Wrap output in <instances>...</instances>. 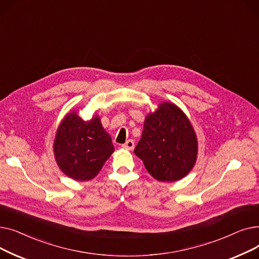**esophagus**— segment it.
Instances as JSON below:
<instances>
[{
  "instance_id": "esophagus-1",
  "label": "esophagus",
  "mask_w": 259,
  "mask_h": 259,
  "mask_svg": "<svg viewBox=\"0 0 259 259\" xmlns=\"http://www.w3.org/2000/svg\"><path fill=\"white\" fill-rule=\"evenodd\" d=\"M122 148L128 149V150H133L134 149V142L132 140H128L124 145H121Z\"/></svg>"
}]
</instances>
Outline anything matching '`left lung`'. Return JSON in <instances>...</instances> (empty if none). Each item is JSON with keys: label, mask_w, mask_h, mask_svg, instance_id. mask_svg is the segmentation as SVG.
I'll return each instance as SVG.
<instances>
[{"label": "left lung", "mask_w": 259, "mask_h": 259, "mask_svg": "<svg viewBox=\"0 0 259 259\" xmlns=\"http://www.w3.org/2000/svg\"><path fill=\"white\" fill-rule=\"evenodd\" d=\"M134 153L155 180L176 182L185 178L195 164L196 134L178 106L161 103L155 112L147 115Z\"/></svg>", "instance_id": "1"}]
</instances>
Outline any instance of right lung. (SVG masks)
Instances as JSON below:
<instances>
[{"mask_svg": "<svg viewBox=\"0 0 259 259\" xmlns=\"http://www.w3.org/2000/svg\"><path fill=\"white\" fill-rule=\"evenodd\" d=\"M53 151L58 166L67 176L86 182L98 175L114 147L98 115L85 121L76 112H70L59 126Z\"/></svg>", "mask_w": 259, "mask_h": 259, "instance_id": "add662e5", "label": "right lung"}]
</instances>
